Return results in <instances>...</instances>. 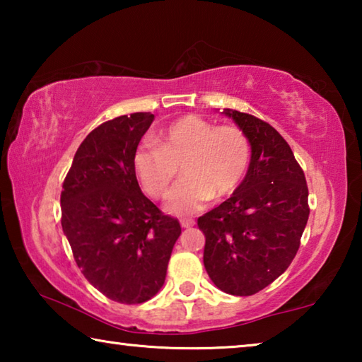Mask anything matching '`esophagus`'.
<instances>
[{"label": "esophagus", "mask_w": 362, "mask_h": 362, "mask_svg": "<svg viewBox=\"0 0 362 362\" xmlns=\"http://www.w3.org/2000/svg\"><path fill=\"white\" fill-rule=\"evenodd\" d=\"M180 225H182V228H192V226L194 225V220L183 218V220H180Z\"/></svg>", "instance_id": "34e87169"}]
</instances>
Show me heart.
I'll list each match as a JSON object with an SVG mask.
<instances>
[{
    "label": "heart",
    "mask_w": 362,
    "mask_h": 362,
    "mask_svg": "<svg viewBox=\"0 0 362 362\" xmlns=\"http://www.w3.org/2000/svg\"><path fill=\"white\" fill-rule=\"evenodd\" d=\"M250 163L247 137L235 126H218L185 115L159 131L156 145L139 146L134 169L145 192L164 198L179 173L183 179L169 196L166 209L187 216L203 209L212 198L235 194Z\"/></svg>",
    "instance_id": "b5f03b06"
}]
</instances>
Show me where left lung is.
I'll return each mask as SVG.
<instances>
[{
	"label": "left lung",
	"mask_w": 362,
	"mask_h": 362,
	"mask_svg": "<svg viewBox=\"0 0 362 362\" xmlns=\"http://www.w3.org/2000/svg\"><path fill=\"white\" fill-rule=\"evenodd\" d=\"M250 145L243 185L198 218L204 267L220 291L252 296L283 274L308 222V187L281 134L252 115L225 108Z\"/></svg>",
	"instance_id": "obj_1"
}]
</instances>
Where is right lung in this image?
Segmentation results:
<instances>
[{
    "instance_id": "1",
    "label": "right lung",
    "mask_w": 362,
    "mask_h": 362,
    "mask_svg": "<svg viewBox=\"0 0 362 362\" xmlns=\"http://www.w3.org/2000/svg\"><path fill=\"white\" fill-rule=\"evenodd\" d=\"M155 119L132 113L103 122L79 145L65 177L62 230L84 278L119 303H144L166 279L182 228L139 187L134 155Z\"/></svg>"
}]
</instances>
